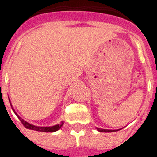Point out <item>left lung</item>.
<instances>
[{"label": "left lung", "mask_w": 157, "mask_h": 157, "mask_svg": "<svg viewBox=\"0 0 157 157\" xmlns=\"http://www.w3.org/2000/svg\"><path fill=\"white\" fill-rule=\"evenodd\" d=\"M98 130L100 132H113V131H116V130H110V129H98Z\"/></svg>", "instance_id": "8db88e82"}]
</instances>
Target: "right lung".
<instances>
[{"label": "right lung", "instance_id": "right-lung-1", "mask_svg": "<svg viewBox=\"0 0 157 157\" xmlns=\"http://www.w3.org/2000/svg\"><path fill=\"white\" fill-rule=\"evenodd\" d=\"M13 112H14V111H13ZM14 113L17 115L16 112H14ZM17 116H18V115H17ZM18 119L20 120L21 123L23 124V126L25 127V128H27V129H33V130H36V131L46 132V133H48V132H54V131H57V130H59V129L62 127L63 124V123H62V124H57V125H54V126H52V127H38V126H34V125H33V124H30L29 123H28V122H26L24 120L21 119L20 117H18Z\"/></svg>", "mask_w": 157, "mask_h": 157}]
</instances>
